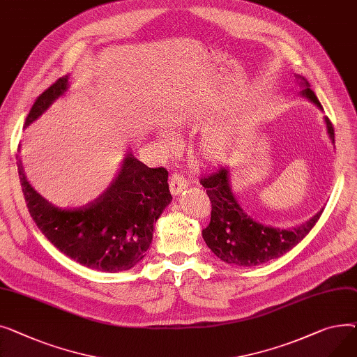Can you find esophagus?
Wrapping results in <instances>:
<instances>
[{"mask_svg":"<svg viewBox=\"0 0 357 357\" xmlns=\"http://www.w3.org/2000/svg\"><path fill=\"white\" fill-rule=\"evenodd\" d=\"M170 190H172V195L177 196L180 195L184 188L188 185V181L187 178L184 177V174L178 173V172H174L172 176H170Z\"/></svg>","mask_w":357,"mask_h":357,"instance_id":"esophagus-1","label":"esophagus"}]
</instances>
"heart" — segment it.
I'll return each instance as SVG.
<instances>
[{"label": "heart", "mask_w": 357, "mask_h": 357, "mask_svg": "<svg viewBox=\"0 0 357 357\" xmlns=\"http://www.w3.org/2000/svg\"><path fill=\"white\" fill-rule=\"evenodd\" d=\"M172 141V137H165ZM235 137L230 131H213L207 134L202 142V155L211 162H222L234 151Z\"/></svg>", "instance_id": "1"}]
</instances>
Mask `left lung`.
<instances>
[{
	"instance_id": "obj_1",
	"label": "left lung",
	"mask_w": 357,
	"mask_h": 357,
	"mask_svg": "<svg viewBox=\"0 0 357 357\" xmlns=\"http://www.w3.org/2000/svg\"><path fill=\"white\" fill-rule=\"evenodd\" d=\"M303 95L323 109L316 93L310 89V83L303 76ZM327 132L334 142V128L326 116ZM200 184L212 203L211 223L203 229V239L212 252L226 264L239 266H255L271 259H277L300 243L310 230L316 226L323 211L305 223L294 229H280L266 226L250 219L238 204L229 185L227 169H218L200 178Z\"/></svg>"
}]
</instances>
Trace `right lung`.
Instances as JSON below:
<instances>
[{"label": "right lung", "instance_id": "1", "mask_svg": "<svg viewBox=\"0 0 357 357\" xmlns=\"http://www.w3.org/2000/svg\"><path fill=\"white\" fill-rule=\"evenodd\" d=\"M68 80V75L59 77L37 96L24 127L65 93ZM17 167L27 208L41 234L73 261L98 271L121 272L137 265L151 245L154 222L173 199L169 172L164 167L150 169L132 154L125 157L107 192L76 208L50 204L26 180L18 155Z\"/></svg>", "mask_w": 357, "mask_h": 357}]
</instances>
